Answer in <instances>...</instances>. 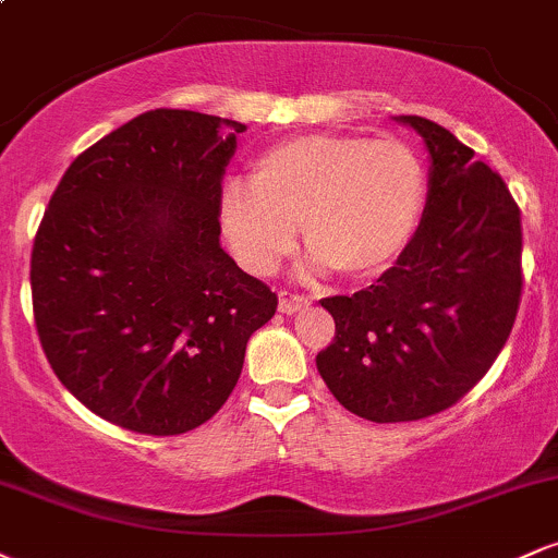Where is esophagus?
<instances>
[{"instance_id":"esophagus-1","label":"esophagus","mask_w":558,"mask_h":558,"mask_svg":"<svg viewBox=\"0 0 558 558\" xmlns=\"http://www.w3.org/2000/svg\"><path fill=\"white\" fill-rule=\"evenodd\" d=\"M278 299H280V312H286V315H293V312H301L310 306V299L301 296V293L280 291Z\"/></svg>"}]
</instances>
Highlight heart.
Segmentation results:
<instances>
[{
	"label": "heart",
	"instance_id": "heart-1",
	"mask_svg": "<svg viewBox=\"0 0 558 558\" xmlns=\"http://www.w3.org/2000/svg\"><path fill=\"white\" fill-rule=\"evenodd\" d=\"M425 196V165L403 141L310 133L262 151L252 183H226L220 228L254 275L278 270L301 222L315 270L369 280L412 241Z\"/></svg>",
	"mask_w": 558,
	"mask_h": 558
}]
</instances>
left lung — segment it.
<instances>
[{"instance_id": "left-lung-1", "label": "left lung", "mask_w": 558, "mask_h": 558, "mask_svg": "<svg viewBox=\"0 0 558 558\" xmlns=\"http://www.w3.org/2000/svg\"><path fill=\"white\" fill-rule=\"evenodd\" d=\"M430 151L417 233L373 286L319 304L336 338L325 386L356 417L412 422L453 407L490 369L522 296V222L509 189L433 120L401 114Z\"/></svg>"}]
</instances>
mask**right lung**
<instances>
[{"instance_id": "obj_1", "label": "right lung", "mask_w": 558, "mask_h": 558, "mask_svg": "<svg viewBox=\"0 0 558 558\" xmlns=\"http://www.w3.org/2000/svg\"><path fill=\"white\" fill-rule=\"evenodd\" d=\"M246 125L151 110L73 159L31 254L54 375L144 435L204 425L233 393L278 296L220 246L222 175Z\"/></svg>"}]
</instances>
